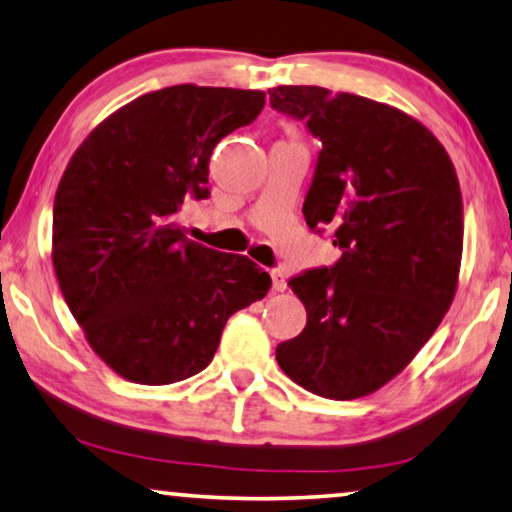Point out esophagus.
Returning a JSON list of instances; mask_svg holds the SVG:
<instances>
[{
    "label": "esophagus",
    "mask_w": 512,
    "mask_h": 512,
    "mask_svg": "<svg viewBox=\"0 0 512 512\" xmlns=\"http://www.w3.org/2000/svg\"><path fill=\"white\" fill-rule=\"evenodd\" d=\"M271 280H273V289H276V292H285V289H287L285 271H280V269L271 271Z\"/></svg>",
    "instance_id": "esophagus-1"
}]
</instances>
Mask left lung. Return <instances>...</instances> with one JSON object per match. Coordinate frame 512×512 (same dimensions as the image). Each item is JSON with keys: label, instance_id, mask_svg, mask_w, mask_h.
<instances>
[{"label": "left lung", "instance_id": "8db88e82", "mask_svg": "<svg viewBox=\"0 0 512 512\" xmlns=\"http://www.w3.org/2000/svg\"><path fill=\"white\" fill-rule=\"evenodd\" d=\"M322 140L303 216L331 225L342 257L289 280L305 329L276 347L305 391L356 400L407 368L451 308L462 262V193L432 131L393 105L324 87L269 89Z\"/></svg>", "mask_w": 512, "mask_h": 512}]
</instances>
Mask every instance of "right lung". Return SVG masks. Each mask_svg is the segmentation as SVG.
I'll use <instances>...</instances> for the list:
<instances>
[{
    "mask_svg": "<svg viewBox=\"0 0 512 512\" xmlns=\"http://www.w3.org/2000/svg\"><path fill=\"white\" fill-rule=\"evenodd\" d=\"M257 89L177 85L103 119L59 181L52 264L89 347L135 384L202 372L236 310L264 299L271 276L246 255L186 239L179 213L209 195V158L253 124Z\"/></svg>",
    "mask_w": 512,
    "mask_h": 512,
    "instance_id": "right-lung-1",
    "label": "right lung"
}]
</instances>
